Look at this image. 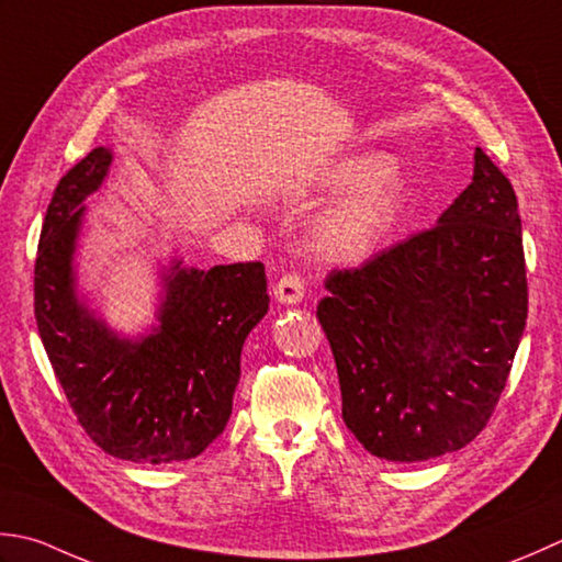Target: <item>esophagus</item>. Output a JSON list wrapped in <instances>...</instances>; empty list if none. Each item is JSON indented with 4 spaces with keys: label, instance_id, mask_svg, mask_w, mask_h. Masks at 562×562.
<instances>
[{
    "label": "esophagus",
    "instance_id": "34e87169",
    "mask_svg": "<svg viewBox=\"0 0 562 562\" xmlns=\"http://www.w3.org/2000/svg\"><path fill=\"white\" fill-rule=\"evenodd\" d=\"M304 296V280L300 272H284L274 284V300L282 304H296Z\"/></svg>",
    "mask_w": 562,
    "mask_h": 562
}]
</instances>
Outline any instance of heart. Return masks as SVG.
<instances>
[{"label": "heart", "mask_w": 562, "mask_h": 562, "mask_svg": "<svg viewBox=\"0 0 562 562\" xmlns=\"http://www.w3.org/2000/svg\"><path fill=\"white\" fill-rule=\"evenodd\" d=\"M328 180L340 190L358 192L322 224V248L340 258L366 256L392 228L400 212L404 200L400 175L392 170L387 156L370 153L338 165Z\"/></svg>", "instance_id": "heart-1"}]
</instances>
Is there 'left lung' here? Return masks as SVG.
I'll list each match as a JSON object with an SVG mask.
<instances>
[{
  "label": "left lung",
  "mask_w": 562,
  "mask_h": 562,
  "mask_svg": "<svg viewBox=\"0 0 562 562\" xmlns=\"http://www.w3.org/2000/svg\"><path fill=\"white\" fill-rule=\"evenodd\" d=\"M316 316L344 422L372 456L414 463L492 419L529 312L514 187L482 148L438 224L326 274Z\"/></svg>",
  "instance_id": "1"
}]
</instances>
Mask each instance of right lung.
<instances>
[{"mask_svg": "<svg viewBox=\"0 0 562 562\" xmlns=\"http://www.w3.org/2000/svg\"><path fill=\"white\" fill-rule=\"evenodd\" d=\"M112 153L94 148L63 175L43 222L33 306L55 378L85 434L131 463H180L224 431L240 348L268 314L262 262L209 270L175 266L156 334L131 344L77 302L72 250L82 200L102 184Z\"/></svg>", "mask_w": 562, "mask_h": 562, "instance_id": "1", "label": "right lung"}]
</instances>
